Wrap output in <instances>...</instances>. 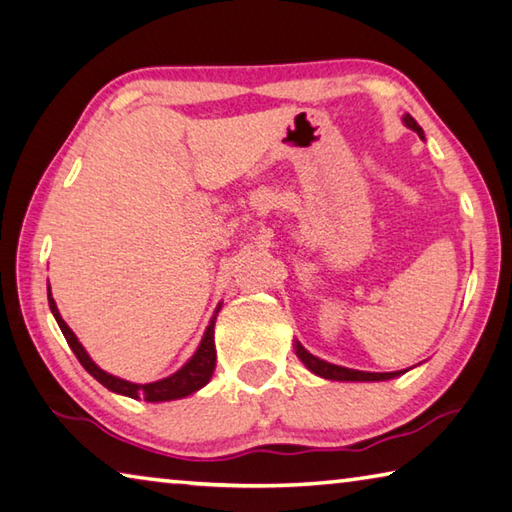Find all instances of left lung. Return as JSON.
<instances>
[{
	"label": "left lung",
	"instance_id": "obj_1",
	"mask_svg": "<svg viewBox=\"0 0 512 512\" xmlns=\"http://www.w3.org/2000/svg\"><path fill=\"white\" fill-rule=\"evenodd\" d=\"M403 123H405V127L414 129L418 136L425 138L423 129L418 127V123L410 114L403 116ZM293 349L297 353V358L304 362V367L309 369L311 374L320 376V378H327V380H340V383H378V380H392V378L403 376L405 371H410V369H401V371H383V374H380V371H360V369L340 367V365H333V362H327V360H322L318 356H313V353H309L300 345V340H295Z\"/></svg>",
	"mask_w": 512,
	"mask_h": 512
}]
</instances>
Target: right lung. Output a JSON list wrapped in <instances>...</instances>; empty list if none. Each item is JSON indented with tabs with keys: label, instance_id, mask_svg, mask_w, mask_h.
<instances>
[{
	"label": "right lung",
	"instance_id": "obj_1",
	"mask_svg": "<svg viewBox=\"0 0 512 512\" xmlns=\"http://www.w3.org/2000/svg\"><path fill=\"white\" fill-rule=\"evenodd\" d=\"M46 293H49V306L55 322L62 331V336L67 338L71 351L76 353V358L80 360V365L85 367L91 376H94L100 385H105L109 392L120 394V396H129L141 401L145 398L147 403H165V401H179V398L190 396L194 392H199L201 387H206L212 378V371H215L217 365V349H215V322L217 315L221 311V302L217 304L215 313L208 322L206 331H203V338L199 342L197 351L192 353V358L185 362L181 369H176L174 374H170L167 378L154 380V383H129L125 378H118L114 374H107L105 369H100L91 356L87 353V349L80 345V340L76 333L69 329V324L62 320V315L58 311V304H55L53 295H51V286H46Z\"/></svg>",
	"mask_w": 512,
	"mask_h": 512
}]
</instances>
